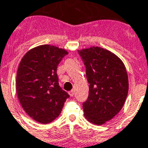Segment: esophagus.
<instances>
[{"instance_id": "1", "label": "esophagus", "mask_w": 148, "mask_h": 148, "mask_svg": "<svg viewBox=\"0 0 148 148\" xmlns=\"http://www.w3.org/2000/svg\"><path fill=\"white\" fill-rule=\"evenodd\" d=\"M69 95H71V96H74V89H72V90H71L70 92H69Z\"/></svg>"}]
</instances>
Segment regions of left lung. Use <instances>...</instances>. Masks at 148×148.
Segmentation results:
<instances>
[{"label": "left lung", "instance_id": "8db88e82", "mask_svg": "<svg viewBox=\"0 0 148 148\" xmlns=\"http://www.w3.org/2000/svg\"><path fill=\"white\" fill-rule=\"evenodd\" d=\"M86 66L89 84L88 99L83 104L84 116L103 125L120 112L129 91L126 67L116 55L99 47L78 50Z\"/></svg>", "mask_w": 148, "mask_h": 148}]
</instances>
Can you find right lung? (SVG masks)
Segmentation results:
<instances>
[{"label":"right lung","mask_w":148,"mask_h":148,"mask_svg":"<svg viewBox=\"0 0 148 148\" xmlns=\"http://www.w3.org/2000/svg\"><path fill=\"white\" fill-rule=\"evenodd\" d=\"M68 51L43 44L22 57L16 73V92L22 108L37 122L47 124L59 116L69 95L59 85L57 67Z\"/></svg>","instance_id":"1"}]
</instances>
